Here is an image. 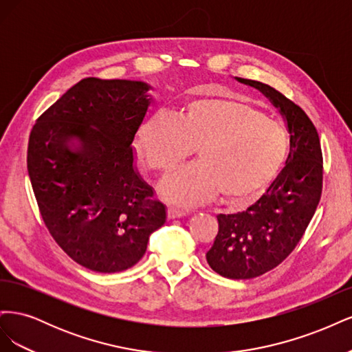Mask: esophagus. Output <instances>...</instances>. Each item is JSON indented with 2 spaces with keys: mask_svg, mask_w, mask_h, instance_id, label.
I'll use <instances>...</instances> for the list:
<instances>
[{
  "mask_svg": "<svg viewBox=\"0 0 352 352\" xmlns=\"http://www.w3.org/2000/svg\"><path fill=\"white\" fill-rule=\"evenodd\" d=\"M186 214H188L186 211L179 210V208L170 207V208L167 210V217H168V219H179V217H184V216H186Z\"/></svg>",
  "mask_w": 352,
  "mask_h": 352,
  "instance_id": "obj_1",
  "label": "esophagus"
}]
</instances>
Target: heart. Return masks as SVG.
I'll return each mask as SVG.
<instances>
[{
  "mask_svg": "<svg viewBox=\"0 0 352 352\" xmlns=\"http://www.w3.org/2000/svg\"><path fill=\"white\" fill-rule=\"evenodd\" d=\"M136 146L146 166L164 177L198 148L199 163L163 188L170 202L186 207L216 195L228 207H247L272 186L289 155L282 126L247 102L221 97L189 101L180 117L164 111L148 117Z\"/></svg>",
  "mask_w": 352,
  "mask_h": 352,
  "instance_id": "b5f03b06",
  "label": "heart"
}]
</instances>
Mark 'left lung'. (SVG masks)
Instances as JSON below:
<instances>
[{"label": "left lung", "mask_w": 352, "mask_h": 352, "mask_svg": "<svg viewBox=\"0 0 352 352\" xmlns=\"http://www.w3.org/2000/svg\"><path fill=\"white\" fill-rule=\"evenodd\" d=\"M258 89L279 110L291 136L286 166L265 194L236 214H219V233L206 254L223 278L252 279L279 265L301 241L322 195L323 157L310 117L269 85L238 79Z\"/></svg>", "instance_id": "left-lung-1"}]
</instances>
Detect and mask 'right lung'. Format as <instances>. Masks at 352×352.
<instances>
[{"label":"right lung","mask_w":352,"mask_h":352,"mask_svg":"<svg viewBox=\"0 0 352 352\" xmlns=\"http://www.w3.org/2000/svg\"><path fill=\"white\" fill-rule=\"evenodd\" d=\"M150 89L140 80L82 79L32 127L28 172L42 220L92 272L132 267L166 223V207L133 166Z\"/></svg>","instance_id":"obj_1"}]
</instances>
